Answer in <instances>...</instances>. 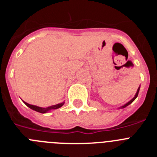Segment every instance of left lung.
I'll list each match as a JSON object with an SVG mask.
<instances>
[{
  "label": "left lung",
  "mask_w": 157,
  "mask_h": 157,
  "mask_svg": "<svg viewBox=\"0 0 157 157\" xmlns=\"http://www.w3.org/2000/svg\"><path fill=\"white\" fill-rule=\"evenodd\" d=\"M139 90H140V87H138V90H137V93H136V94H135V96H134V98H133V99L130 100V101H129V102H127V104H125V105H123V106H122V107H120V109H123V108H125V107L128 106L129 105H130V104L132 103L133 101H134V100H135L136 98H137V97H138V92H139Z\"/></svg>",
  "instance_id": "1"
}]
</instances>
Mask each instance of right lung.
Here are the masks:
<instances>
[{
    "mask_svg": "<svg viewBox=\"0 0 157 157\" xmlns=\"http://www.w3.org/2000/svg\"><path fill=\"white\" fill-rule=\"evenodd\" d=\"M23 102H24L25 105H27V107H29L30 109H31L32 110H34L37 112H40V113H46V112H49V111L52 110V109H59V108H60V107L63 106V104H64V102H62V103L57 104V105L47 107V108H41V107L36 106V105H30V104L27 103V102H25V101H23Z\"/></svg>",
    "mask_w": 157,
    "mask_h": 157,
    "instance_id": "right-lung-1",
    "label": "right lung"
}]
</instances>
